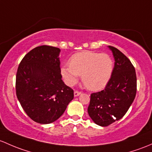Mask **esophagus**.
Masks as SVG:
<instances>
[{"instance_id": "obj_1", "label": "esophagus", "mask_w": 152, "mask_h": 152, "mask_svg": "<svg viewBox=\"0 0 152 152\" xmlns=\"http://www.w3.org/2000/svg\"><path fill=\"white\" fill-rule=\"evenodd\" d=\"M81 92H78V91H75L74 92V97H78L81 95Z\"/></svg>"}]
</instances>
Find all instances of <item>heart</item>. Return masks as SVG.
<instances>
[{
	"instance_id": "b5f03b06",
	"label": "heart",
	"mask_w": 152,
	"mask_h": 152,
	"mask_svg": "<svg viewBox=\"0 0 152 152\" xmlns=\"http://www.w3.org/2000/svg\"><path fill=\"white\" fill-rule=\"evenodd\" d=\"M114 71V60L109 55L91 51H83L73 55L69 65L60 68L62 77L67 85L77 83L79 76L87 89L98 91L108 84Z\"/></svg>"
}]
</instances>
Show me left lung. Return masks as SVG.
<instances>
[{
    "label": "left lung",
    "instance_id": "8db88e82",
    "mask_svg": "<svg viewBox=\"0 0 152 152\" xmlns=\"http://www.w3.org/2000/svg\"><path fill=\"white\" fill-rule=\"evenodd\" d=\"M114 58L112 76L105 88L90 96L89 116L95 124L106 127L122 119L136 95L135 68L128 58L116 48L108 46Z\"/></svg>",
    "mask_w": 152,
    "mask_h": 152
}]
</instances>
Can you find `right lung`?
I'll list each match as a JSON object with an SVG mask.
<instances>
[{"mask_svg":"<svg viewBox=\"0 0 152 152\" xmlns=\"http://www.w3.org/2000/svg\"><path fill=\"white\" fill-rule=\"evenodd\" d=\"M60 52L50 46L34 48L17 70V98L28 116L40 124L57 120L73 99V90L62 80Z\"/></svg>","mask_w":152,"mask_h":152,"instance_id":"1","label":"right lung"}]
</instances>
